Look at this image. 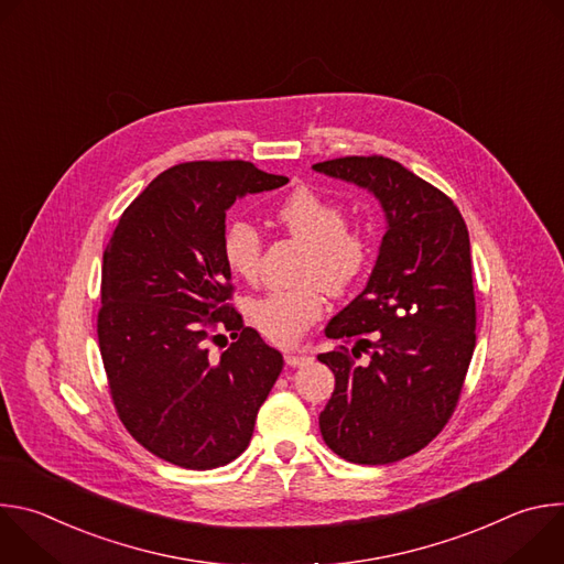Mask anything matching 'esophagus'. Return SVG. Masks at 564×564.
<instances>
[{"label": "esophagus", "mask_w": 564, "mask_h": 564, "mask_svg": "<svg viewBox=\"0 0 564 564\" xmlns=\"http://www.w3.org/2000/svg\"><path fill=\"white\" fill-rule=\"evenodd\" d=\"M310 361H312V357H310L307 350H288L285 352V364L290 368H299V366H305Z\"/></svg>", "instance_id": "1"}]
</instances>
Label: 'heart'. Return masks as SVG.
<instances>
[{"instance_id": "obj_1", "label": "heart", "mask_w": 564, "mask_h": 564, "mask_svg": "<svg viewBox=\"0 0 564 564\" xmlns=\"http://www.w3.org/2000/svg\"><path fill=\"white\" fill-rule=\"evenodd\" d=\"M276 220L299 243L307 246L301 279L321 283L330 294H346L372 259L364 231L348 227L346 209L310 187L294 189L276 209ZM223 261L243 281H257L263 257V236L248 220H231L220 240ZM326 310L318 285L270 292L250 305L259 333L274 344H294Z\"/></svg>"}]
</instances>
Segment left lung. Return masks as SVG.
Here are the masks:
<instances>
[{
    "label": "left lung",
    "instance_id": "left-lung-1",
    "mask_svg": "<svg viewBox=\"0 0 564 564\" xmlns=\"http://www.w3.org/2000/svg\"><path fill=\"white\" fill-rule=\"evenodd\" d=\"M314 170L370 189L388 218L366 290L326 328L344 346L318 355L335 372L321 435L348 462H399L442 433L464 388L475 348L468 229L442 189L397 160L346 155Z\"/></svg>",
    "mask_w": 564,
    "mask_h": 564
}]
</instances>
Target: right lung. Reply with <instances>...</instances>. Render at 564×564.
<instances>
[{
  "mask_svg": "<svg viewBox=\"0 0 564 564\" xmlns=\"http://www.w3.org/2000/svg\"><path fill=\"white\" fill-rule=\"evenodd\" d=\"M246 160H192L160 174L120 216L102 259L98 344L124 429L155 457L209 470L252 440L283 357L231 305L225 212L285 185ZM227 329L220 358L208 344Z\"/></svg>",
  "mask_w": 564,
  "mask_h": 564,
  "instance_id": "1",
  "label": "right lung"
}]
</instances>
